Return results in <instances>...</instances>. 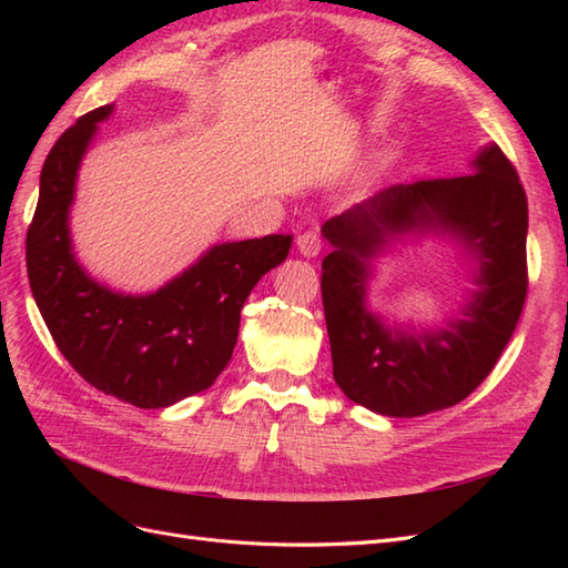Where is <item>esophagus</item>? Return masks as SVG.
<instances>
[{"mask_svg": "<svg viewBox=\"0 0 568 568\" xmlns=\"http://www.w3.org/2000/svg\"><path fill=\"white\" fill-rule=\"evenodd\" d=\"M296 246H298V251H301V255H305V257H315V255H320V251H322V236H320V232L317 230H307V232H303V234H298V239H296Z\"/></svg>", "mask_w": 568, "mask_h": 568, "instance_id": "obj_1", "label": "esophagus"}]
</instances>
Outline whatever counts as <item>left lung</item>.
<instances>
[{"label": "left lung", "instance_id": "left-lung-1", "mask_svg": "<svg viewBox=\"0 0 568 568\" xmlns=\"http://www.w3.org/2000/svg\"><path fill=\"white\" fill-rule=\"evenodd\" d=\"M474 173L393 184L329 217L322 234V303L334 379L357 405L386 417H422L457 405L486 379L524 311L528 203L517 170L495 142ZM448 233L477 263L479 288L436 331L388 327L366 311L373 257L403 235Z\"/></svg>", "mask_w": 568, "mask_h": 568}]
</instances>
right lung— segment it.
Listing matches in <instances>:
<instances>
[{"mask_svg":"<svg viewBox=\"0 0 568 568\" xmlns=\"http://www.w3.org/2000/svg\"><path fill=\"white\" fill-rule=\"evenodd\" d=\"M113 104L82 115L51 146L28 227L30 291L71 367L97 390L159 409L201 393L227 367L242 307L265 272L284 263L288 234L215 244L146 296L118 294L75 261L68 215L80 161Z\"/></svg>","mask_w":568,"mask_h":568,"instance_id":"add662e5","label":"right lung"}]
</instances>
